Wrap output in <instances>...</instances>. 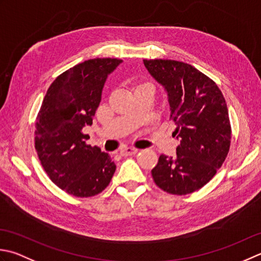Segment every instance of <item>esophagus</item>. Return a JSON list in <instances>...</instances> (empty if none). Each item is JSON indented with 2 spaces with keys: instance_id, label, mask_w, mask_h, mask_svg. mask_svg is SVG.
Instances as JSON below:
<instances>
[{
  "instance_id": "34e87169",
  "label": "esophagus",
  "mask_w": 261,
  "mask_h": 261,
  "mask_svg": "<svg viewBox=\"0 0 261 261\" xmlns=\"http://www.w3.org/2000/svg\"><path fill=\"white\" fill-rule=\"evenodd\" d=\"M120 152L122 156H130V155H136L138 152V149L134 147H124V148H122Z\"/></svg>"
}]
</instances>
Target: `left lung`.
<instances>
[{"mask_svg": "<svg viewBox=\"0 0 261 261\" xmlns=\"http://www.w3.org/2000/svg\"><path fill=\"white\" fill-rule=\"evenodd\" d=\"M149 74L167 94L173 135L180 144L174 157L161 155L151 170L156 185L172 195L197 191L212 180L231 145L225 98L217 85L192 65L174 60H144Z\"/></svg>", "mask_w": 261, "mask_h": 261, "instance_id": "left-lung-1", "label": "left lung"}]
</instances>
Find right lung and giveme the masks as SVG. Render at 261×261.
<instances>
[{"label": "right lung", "instance_id": "add662e5", "mask_svg": "<svg viewBox=\"0 0 261 261\" xmlns=\"http://www.w3.org/2000/svg\"><path fill=\"white\" fill-rule=\"evenodd\" d=\"M123 61L93 59L56 78L46 93L36 121L35 148L50 180L69 195L91 197L110 185L116 170L99 147L86 145L109 75Z\"/></svg>", "mask_w": 261, "mask_h": 261}]
</instances>
